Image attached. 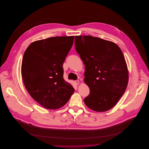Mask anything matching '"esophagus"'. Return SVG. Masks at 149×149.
<instances>
[{
	"instance_id": "34e87169",
	"label": "esophagus",
	"mask_w": 149,
	"mask_h": 149,
	"mask_svg": "<svg viewBox=\"0 0 149 149\" xmlns=\"http://www.w3.org/2000/svg\"><path fill=\"white\" fill-rule=\"evenodd\" d=\"M74 83H75V84H76V85H78V84H79V80H76V81H74Z\"/></svg>"
}]
</instances>
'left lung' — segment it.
<instances>
[{
  "label": "left lung",
  "mask_w": 149,
  "mask_h": 149,
  "mask_svg": "<svg viewBox=\"0 0 149 149\" xmlns=\"http://www.w3.org/2000/svg\"><path fill=\"white\" fill-rule=\"evenodd\" d=\"M74 46L86 67L84 81L90 88L85 104L96 111L111 109L124 93L129 81L121 49L112 42L91 36H75Z\"/></svg>",
  "instance_id": "left-lung-1"
}]
</instances>
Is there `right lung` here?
I'll list each match as a JSON object with an SVG mask.
<instances>
[{
  "label": "right lung",
  "mask_w": 149,
  "mask_h": 149,
  "mask_svg": "<svg viewBox=\"0 0 149 149\" xmlns=\"http://www.w3.org/2000/svg\"><path fill=\"white\" fill-rule=\"evenodd\" d=\"M74 36H58L35 41L25 50L21 73L26 89L47 109H58L69 100L74 90L63 79V63Z\"/></svg>",
  "instance_id": "1"
}]
</instances>
